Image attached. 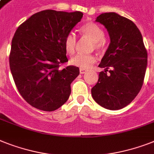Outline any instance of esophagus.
Listing matches in <instances>:
<instances>
[{"instance_id": "34e87169", "label": "esophagus", "mask_w": 154, "mask_h": 154, "mask_svg": "<svg viewBox=\"0 0 154 154\" xmlns=\"http://www.w3.org/2000/svg\"><path fill=\"white\" fill-rule=\"evenodd\" d=\"M86 72H87V70L85 69H80V73H81V74H84V73H85Z\"/></svg>"}]
</instances>
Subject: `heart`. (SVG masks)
I'll return each mask as SVG.
<instances>
[{
	"label": "heart",
	"instance_id": "obj_1",
	"mask_svg": "<svg viewBox=\"0 0 154 154\" xmlns=\"http://www.w3.org/2000/svg\"><path fill=\"white\" fill-rule=\"evenodd\" d=\"M82 33L93 41L92 46L97 49H100L103 42L104 32L100 26L94 23H88L81 28ZM77 38L73 32L67 34L64 40V47L66 53L71 55L75 52ZM96 62V57L92 54H78L70 59V63L73 66L80 67L81 69H88Z\"/></svg>",
	"mask_w": 154,
	"mask_h": 154
}]
</instances>
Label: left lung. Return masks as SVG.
I'll return each mask as SVG.
<instances>
[{"label":"left lung","instance_id":"left-lung-1","mask_svg":"<svg viewBox=\"0 0 154 154\" xmlns=\"http://www.w3.org/2000/svg\"><path fill=\"white\" fill-rule=\"evenodd\" d=\"M96 21L107 29L110 44L99 65L104 71L99 73L97 85L91 90L92 97L104 108L121 109L131 103L142 88L147 51L139 29L129 19L116 12H105Z\"/></svg>","mask_w":154,"mask_h":154}]
</instances>
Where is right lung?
Here are the masks:
<instances>
[{"instance_id": "add662e5", "label": "right lung", "mask_w": 154, "mask_h": 154, "mask_svg": "<svg viewBox=\"0 0 154 154\" xmlns=\"http://www.w3.org/2000/svg\"><path fill=\"white\" fill-rule=\"evenodd\" d=\"M83 16L81 12L43 10L19 26L9 55L11 73L25 100L37 109L52 112L62 107L71 93L70 85L79 68L69 66L64 40Z\"/></svg>"}]
</instances>
